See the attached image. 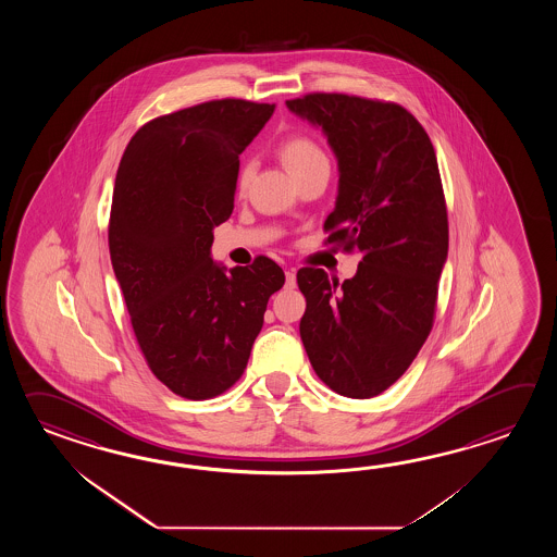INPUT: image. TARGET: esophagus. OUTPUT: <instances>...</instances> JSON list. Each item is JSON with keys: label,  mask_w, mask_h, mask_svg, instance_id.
Masks as SVG:
<instances>
[{"label": "esophagus", "mask_w": 557, "mask_h": 557, "mask_svg": "<svg viewBox=\"0 0 557 557\" xmlns=\"http://www.w3.org/2000/svg\"><path fill=\"white\" fill-rule=\"evenodd\" d=\"M284 286H286V288H295V286H296L295 271H286V273H284Z\"/></svg>", "instance_id": "esophagus-1"}]
</instances>
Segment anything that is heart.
Returning <instances> with one entry per match:
<instances>
[{"label": "heart", "mask_w": 557, "mask_h": 557, "mask_svg": "<svg viewBox=\"0 0 557 557\" xmlns=\"http://www.w3.org/2000/svg\"><path fill=\"white\" fill-rule=\"evenodd\" d=\"M278 154L283 159L284 165L290 171V175L296 177L300 173H307L310 169L317 166H329V159L324 151L320 149L319 143L310 139L307 135H288L284 137L278 145ZM252 178V166L250 163H240L237 173V189L243 193L249 187Z\"/></svg>", "instance_id": "heart-1"}]
</instances>
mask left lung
<instances>
[{"label":"left lung","instance_id":"1","mask_svg":"<svg viewBox=\"0 0 557 557\" xmlns=\"http://www.w3.org/2000/svg\"><path fill=\"white\" fill-rule=\"evenodd\" d=\"M286 107L319 125L338 159L329 245L362 255L343 284L305 267L300 338L329 388L372 398L403 376L434 324L448 257V211L434 145L418 119L392 101L308 94Z\"/></svg>","mask_w":557,"mask_h":557}]
</instances>
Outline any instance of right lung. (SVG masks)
<instances>
[{"label": "right lung", "instance_id": "1", "mask_svg": "<svg viewBox=\"0 0 557 557\" xmlns=\"http://www.w3.org/2000/svg\"><path fill=\"white\" fill-rule=\"evenodd\" d=\"M274 103L214 99L151 119L119 163L109 252L137 344L157 379L187 400L228 391L247 362L283 269L269 257L226 271L214 226L235 207L238 154Z\"/></svg>", "mask_w": 557, "mask_h": 557}]
</instances>
